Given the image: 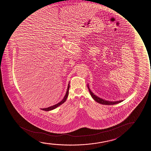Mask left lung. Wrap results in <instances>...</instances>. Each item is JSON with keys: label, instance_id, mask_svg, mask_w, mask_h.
Masks as SVG:
<instances>
[{"label": "left lung", "instance_id": "obj_1", "mask_svg": "<svg viewBox=\"0 0 151 151\" xmlns=\"http://www.w3.org/2000/svg\"><path fill=\"white\" fill-rule=\"evenodd\" d=\"M88 88L89 89V92L90 93V95H91L92 97L93 98L94 100L95 101H96L97 103L101 104H103V105H115L116 104L120 103L121 102L123 101V100L122 101H106L105 99H101L100 97H98L97 96H96L95 94H94L92 92H91V90L89 88V85H88Z\"/></svg>", "mask_w": 151, "mask_h": 151}]
</instances>
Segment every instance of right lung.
<instances>
[{
  "instance_id": "add662e5",
  "label": "right lung",
  "mask_w": 151,
  "mask_h": 151,
  "mask_svg": "<svg viewBox=\"0 0 151 151\" xmlns=\"http://www.w3.org/2000/svg\"><path fill=\"white\" fill-rule=\"evenodd\" d=\"M69 88H70V83H68V89H67L66 94H65V95L64 96V98L63 99H62L61 101L59 102V103H58V104H57L56 105H55L52 106H50V107L46 108H42L41 109L43 110H44V111H50V110H52L55 109L56 108L58 107V106H59L61 105H62V104L64 103V102L66 101V99H67V97L68 96Z\"/></svg>"
}]
</instances>
